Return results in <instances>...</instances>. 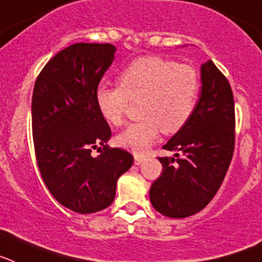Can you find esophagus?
I'll use <instances>...</instances> for the list:
<instances>
[{
	"mask_svg": "<svg viewBox=\"0 0 262 262\" xmlns=\"http://www.w3.org/2000/svg\"><path fill=\"white\" fill-rule=\"evenodd\" d=\"M142 161H144V158H142V157L141 156H138V154H136V156H134V165H141V163H142Z\"/></svg>",
	"mask_w": 262,
	"mask_h": 262,
	"instance_id": "esophagus-1",
	"label": "esophagus"
}]
</instances>
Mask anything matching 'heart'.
<instances>
[{
    "mask_svg": "<svg viewBox=\"0 0 262 262\" xmlns=\"http://www.w3.org/2000/svg\"><path fill=\"white\" fill-rule=\"evenodd\" d=\"M200 93L199 74L188 64L159 56L132 62L120 74V85L100 84L95 92L97 108L109 124L121 125L132 101H140L142 120L117 136L118 145L141 154L158 138L172 134L188 122Z\"/></svg>",
    "mask_w": 262,
    "mask_h": 262,
    "instance_id": "b5f03b06",
    "label": "heart"
}]
</instances>
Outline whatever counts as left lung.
Returning a JSON list of instances; mask_svg holds the SVG:
<instances>
[{
  "label": "left lung",
  "instance_id": "1",
  "mask_svg": "<svg viewBox=\"0 0 262 262\" xmlns=\"http://www.w3.org/2000/svg\"><path fill=\"white\" fill-rule=\"evenodd\" d=\"M199 100L187 124L163 146L162 174L150 187L153 207L169 217L199 212L222 186L235 147V103L231 85L212 60L200 67Z\"/></svg>",
  "mask_w": 262,
  "mask_h": 262
}]
</instances>
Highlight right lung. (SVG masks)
I'll use <instances>...</instances> for the list:
<instances>
[{
  "mask_svg": "<svg viewBox=\"0 0 262 262\" xmlns=\"http://www.w3.org/2000/svg\"><path fill=\"white\" fill-rule=\"evenodd\" d=\"M115 52L109 43L72 45L45 66L34 85L31 118L40 175L52 196L77 213L111 206L118 178L133 165L130 153L106 145L112 132L95 100ZM99 144L103 150L92 157Z\"/></svg>",
  "mask_w": 262,
  "mask_h": 262,
  "instance_id": "add662e5",
  "label": "right lung"
}]
</instances>
